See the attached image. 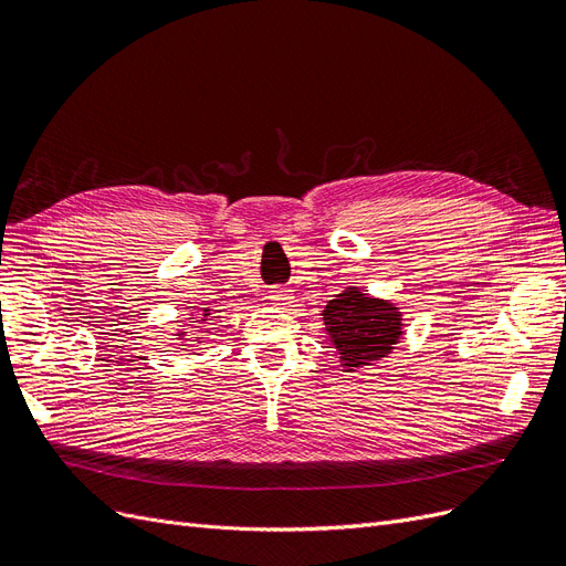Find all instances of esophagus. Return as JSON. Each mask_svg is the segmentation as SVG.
Returning <instances> with one entry per match:
<instances>
[{
    "mask_svg": "<svg viewBox=\"0 0 566 566\" xmlns=\"http://www.w3.org/2000/svg\"><path fill=\"white\" fill-rule=\"evenodd\" d=\"M268 298L275 303V305H280V307H286V305H291V301H294V296H291V289H284V286L270 289V296Z\"/></svg>",
    "mask_w": 566,
    "mask_h": 566,
    "instance_id": "esophagus-1",
    "label": "esophagus"
}]
</instances>
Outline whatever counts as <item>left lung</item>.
<instances>
[{
    "label": "left lung",
    "instance_id": "obj_1",
    "mask_svg": "<svg viewBox=\"0 0 566 566\" xmlns=\"http://www.w3.org/2000/svg\"><path fill=\"white\" fill-rule=\"evenodd\" d=\"M324 332L334 345L343 371H357L392 353L405 336V319L390 301L364 294L359 286H348L322 310Z\"/></svg>",
    "mask_w": 566,
    "mask_h": 566
}]
</instances>
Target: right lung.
I'll use <instances>...</instances> for the list:
<instances>
[{
  "label": "right lung",
  "mask_w": 566,
  "mask_h": 566,
  "mask_svg": "<svg viewBox=\"0 0 566 566\" xmlns=\"http://www.w3.org/2000/svg\"><path fill=\"white\" fill-rule=\"evenodd\" d=\"M209 315H211V310H209V307H202V310H199L197 315H190L188 319H192V322H207V317H209ZM176 336H178V340H188V338H186V336H188V332H186V329H184V332H178Z\"/></svg>",
  "instance_id": "right-lung-1"
}]
</instances>
